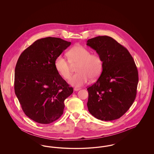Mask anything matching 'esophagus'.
<instances>
[{
	"mask_svg": "<svg viewBox=\"0 0 154 154\" xmlns=\"http://www.w3.org/2000/svg\"><path fill=\"white\" fill-rule=\"evenodd\" d=\"M79 90H80V88H76V87L74 88V91H79Z\"/></svg>",
	"mask_w": 154,
	"mask_h": 154,
	"instance_id": "obj_1",
	"label": "esophagus"
}]
</instances>
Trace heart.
<instances>
[{"label":"heart","instance_id":"b5f03b06","mask_svg":"<svg viewBox=\"0 0 154 154\" xmlns=\"http://www.w3.org/2000/svg\"><path fill=\"white\" fill-rule=\"evenodd\" d=\"M67 55L69 60L59 56L55 61L57 71L63 79H69L72 74V65L77 66L75 74L69 80V83L75 87H80L87 84L89 80L97 78L102 72L103 60L98 54H91V51L85 47L77 45L72 48Z\"/></svg>","mask_w":154,"mask_h":154}]
</instances>
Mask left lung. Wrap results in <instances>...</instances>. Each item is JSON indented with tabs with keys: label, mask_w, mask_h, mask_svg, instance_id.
I'll return each mask as SVG.
<instances>
[{
	"label": "left lung",
	"mask_w": 154,
	"mask_h": 154,
	"mask_svg": "<svg viewBox=\"0 0 154 154\" xmlns=\"http://www.w3.org/2000/svg\"><path fill=\"white\" fill-rule=\"evenodd\" d=\"M88 46L103 60L102 72L87 88L89 112L102 121L122 117L134 102L139 82L138 71L128 50L111 37L89 39Z\"/></svg>",
	"instance_id": "obj_1"
}]
</instances>
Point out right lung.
Segmentation results:
<instances>
[{"label":"right lung","instance_id":"add662e5","mask_svg":"<svg viewBox=\"0 0 154 154\" xmlns=\"http://www.w3.org/2000/svg\"><path fill=\"white\" fill-rule=\"evenodd\" d=\"M70 44L60 38H40L18 59L15 94L25 115L37 123L48 124L60 117L65 100L73 92L55 66L57 58Z\"/></svg>","mask_w":154,"mask_h":154}]
</instances>
